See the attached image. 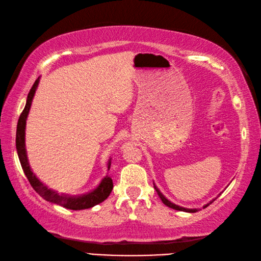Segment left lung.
<instances>
[{
    "mask_svg": "<svg viewBox=\"0 0 261 261\" xmlns=\"http://www.w3.org/2000/svg\"><path fill=\"white\" fill-rule=\"evenodd\" d=\"M153 186H154V189H155V192H156V194L159 195V197H160V199L162 200V202L165 204V206H168V207H170V208H172V209H175V210H178V211H184V212H189V213H194V212H197L198 211V209H188V208H184V207H180V206H178V204H175V203H173L172 201H170L169 199H167V197H164V195L159 191V188H158L156 186H155V184L153 183ZM219 195H221V194H219ZM219 197V196H218ZM218 197H216V198H213L212 200H210L207 204H204L203 206V208H206V207H208L210 203H212L213 201H215Z\"/></svg>",
    "mask_w": 261,
    "mask_h": 261,
    "instance_id": "8db88e82",
    "label": "left lung"
}]
</instances>
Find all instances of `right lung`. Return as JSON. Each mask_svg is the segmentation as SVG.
<instances>
[{
  "instance_id": "right-lung-1",
  "label": "right lung",
  "mask_w": 261,
  "mask_h": 261,
  "mask_svg": "<svg viewBox=\"0 0 261 261\" xmlns=\"http://www.w3.org/2000/svg\"><path fill=\"white\" fill-rule=\"evenodd\" d=\"M39 82H40V77H38V80L35 82L33 88L30 89L25 109H23V111L21 112L17 123L16 149L23 173H25L26 177L28 178L30 185L33 186L35 191L46 201L59 204V206L63 208L70 210H84L97 206V204L101 203L108 198L113 189V180L109 175H106L102 178L100 184L89 193H86L83 195H69L65 193H58L57 191H54V189L49 188L48 186L44 185L42 181L36 176V174L30 168L26 150V123ZM110 168H111V158L108 160V170H110Z\"/></svg>"
}]
</instances>
